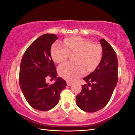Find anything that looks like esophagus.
<instances>
[{
	"mask_svg": "<svg viewBox=\"0 0 135 135\" xmlns=\"http://www.w3.org/2000/svg\"><path fill=\"white\" fill-rule=\"evenodd\" d=\"M67 85H68V86H71V85L73 84V83L70 82V81H67Z\"/></svg>",
	"mask_w": 135,
	"mask_h": 135,
	"instance_id": "1",
	"label": "esophagus"
}]
</instances>
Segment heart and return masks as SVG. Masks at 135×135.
Wrapping results in <instances>:
<instances>
[{"mask_svg": "<svg viewBox=\"0 0 135 135\" xmlns=\"http://www.w3.org/2000/svg\"><path fill=\"white\" fill-rule=\"evenodd\" d=\"M63 45L55 43L51 48V55L56 62L60 63L68 58L70 52H77L76 62H67L58 67V73L64 79L74 81L84 73L85 67L91 70L99 64L102 55L101 46L79 36L66 38Z\"/></svg>", "mask_w": 135, "mask_h": 135, "instance_id": "b5f03b06", "label": "heart"}]
</instances>
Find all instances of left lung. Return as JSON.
I'll list each match as a JSON object with an SVG mask.
<instances>
[{"mask_svg":"<svg viewBox=\"0 0 135 135\" xmlns=\"http://www.w3.org/2000/svg\"><path fill=\"white\" fill-rule=\"evenodd\" d=\"M100 42L103 49L101 61L94 71L83 78L87 84L82 85L81 91L76 96L78 107L89 113L97 112L106 106L118 81L116 54L104 39Z\"/></svg>","mask_w":135,"mask_h":135,"instance_id":"left-lung-1","label":"left lung"}]
</instances>
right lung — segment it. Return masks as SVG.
<instances>
[{
  "label": "right lung",
  "mask_w": 135,
  "mask_h": 135,
  "mask_svg": "<svg viewBox=\"0 0 135 135\" xmlns=\"http://www.w3.org/2000/svg\"><path fill=\"white\" fill-rule=\"evenodd\" d=\"M58 38L46 33L33 41L24 53L19 70V85L29 105L40 111H47L59 102L60 93L67 83L57 77L56 67L51 55V45ZM48 76L56 78L50 85L45 81Z\"/></svg>",
  "instance_id": "right-lung-1"
}]
</instances>
